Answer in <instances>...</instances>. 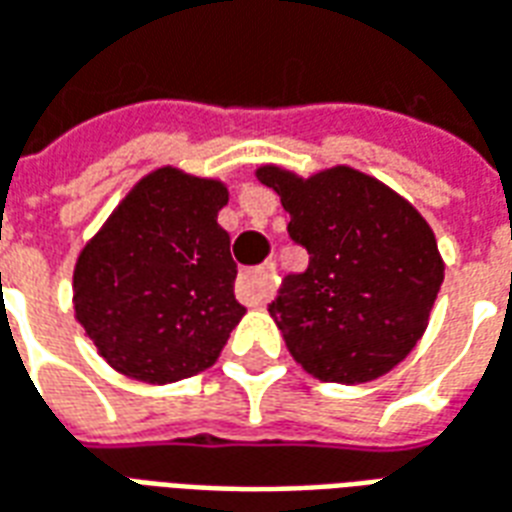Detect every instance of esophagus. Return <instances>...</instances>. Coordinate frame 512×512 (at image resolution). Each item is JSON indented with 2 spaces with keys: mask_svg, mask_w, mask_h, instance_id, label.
I'll list each match as a JSON object with an SVG mask.
<instances>
[{
  "mask_svg": "<svg viewBox=\"0 0 512 512\" xmlns=\"http://www.w3.org/2000/svg\"><path fill=\"white\" fill-rule=\"evenodd\" d=\"M237 292L250 306L267 303V297L273 292V270L262 267V270H245V273H239Z\"/></svg>",
  "mask_w": 512,
  "mask_h": 512,
  "instance_id": "1",
  "label": "esophagus"
}]
</instances>
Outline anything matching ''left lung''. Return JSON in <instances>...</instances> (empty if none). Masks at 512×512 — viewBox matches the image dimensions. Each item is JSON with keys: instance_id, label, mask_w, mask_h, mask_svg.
Returning a JSON list of instances; mask_svg holds the SVG:
<instances>
[{"instance_id": "1", "label": "left lung", "mask_w": 512, "mask_h": 512, "mask_svg": "<svg viewBox=\"0 0 512 512\" xmlns=\"http://www.w3.org/2000/svg\"><path fill=\"white\" fill-rule=\"evenodd\" d=\"M256 176L281 195L286 231L308 250L306 270L286 275L270 303L289 353L325 383L386 375L422 339L444 281L430 226L344 165L311 179L264 165Z\"/></svg>"}]
</instances>
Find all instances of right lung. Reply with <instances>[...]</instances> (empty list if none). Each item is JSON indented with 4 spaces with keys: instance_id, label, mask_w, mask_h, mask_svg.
<instances>
[{
    "instance_id": "obj_1",
    "label": "right lung",
    "mask_w": 512,
    "mask_h": 512,
    "mask_svg": "<svg viewBox=\"0 0 512 512\" xmlns=\"http://www.w3.org/2000/svg\"><path fill=\"white\" fill-rule=\"evenodd\" d=\"M228 190L159 168L134 184L74 270L76 320L101 358L143 383H176L215 364L245 306L217 226Z\"/></svg>"
}]
</instances>
